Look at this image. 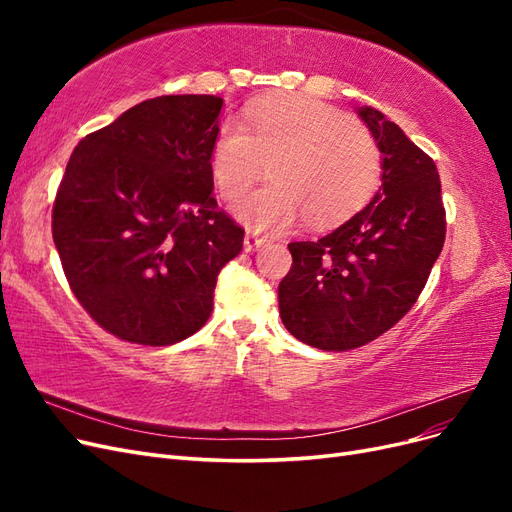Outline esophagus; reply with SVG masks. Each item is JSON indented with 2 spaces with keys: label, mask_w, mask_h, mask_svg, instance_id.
<instances>
[{
  "label": "esophagus",
  "mask_w": 512,
  "mask_h": 512,
  "mask_svg": "<svg viewBox=\"0 0 512 512\" xmlns=\"http://www.w3.org/2000/svg\"><path fill=\"white\" fill-rule=\"evenodd\" d=\"M262 245H267V239H265V237H258V235H245V241H243L245 252H256V250H260Z\"/></svg>",
  "instance_id": "esophagus-1"
}]
</instances>
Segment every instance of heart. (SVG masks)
<instances>
[{"label": "heart", "instance_id": "1", "mask_svg": "<svg viewBox=\"0 0 512 512\" xmlns=\"http://www.w3.org/2000/svg\"><path fill=\"white\" fill-rule=\"evenodd\" d=\"M226 119L215 136L211 173L226 200H237L265 175L271 183L247 194L235 215L258 230H284L303 213L318 226L337 224L374 194L382 151L365 123L335 106L294 96Z\"/></svg>", "mask_w": 512, "mask_h": 512}]
</instances>
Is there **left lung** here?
<instances>
[{
    "instance_id": "8db88e82",
    "label": "left lung",
    "mask_w": 512,
    "mask_h": 512,
    "mask_svg": "<svg viewBox=\"0 0 512 512\" xmlns=\"http://www.w3.org/2000/svg\"><path fill=\"white\" fill-rule=\"evenodd\" d=\"M361 119L382 151V188L346 224L318 241H292L277 288L284 327L329 352L361 348L404 318L423 292L446 237L433 160L374 108Z\"/></svg>"
}]
</instances>
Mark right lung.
<instances>
[{
  "mask_svg": "<svg viewBox=\"0 0 512 512\" xmlns=\"http://www.w3.org/2000/svg\"><path fill=\"white\" fill-rule=\"evenodd\" d=\"M222 98L160 96L76 145L53 205L70 290L123 342L170 346L213 312L243 228L213 198Z\"/></svg>",
  "mask_w": 512,
  "mask_h": 512,
  "instance_id": "1",
  "label": "right lung"
}]
</instances>
